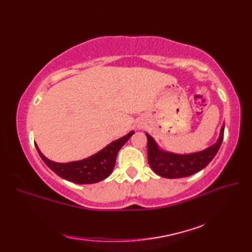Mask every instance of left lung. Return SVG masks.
<instances>
[{"label":"left lung","mask_w":252,"mask_h":252,"mask_svg":"<svg viewBox=\"0 0 252 252\" xmlns=\"http://www.w3.org/2000/svg\"><path fill=\"white\" fill-rule=\"evenodd\" d=\"M147 137L148 163L156 174L165 179L185 178L199 172L215 158L223 141L224 125L220 130L218 141L201 152L190 154H175L160 148L154 137L145 133Z\"/></svg>","instance_id":"left-lung-1"}]
</instances>
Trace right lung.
<instances>
[{
    "label": "right lung",
    "mask_w": 252,
    "mask_h": 252,
    "mask_svg": "<svg viewBox=\"0 0 252 252\" xmlns=\"http://www.w3.org/2000/svg\"><path fill=\"white\" fill-rule=\"evenodd\" d=\"M133 134L134 131H131L126 135L111 142L92 156L65 163L52 161L46 158L36 144L35 148L47 167L63 180L76 184H93L108 178L114 170L118 153Z\"/></svg>",
    "instance_id": "right-lung-1"
}]
</instances>
